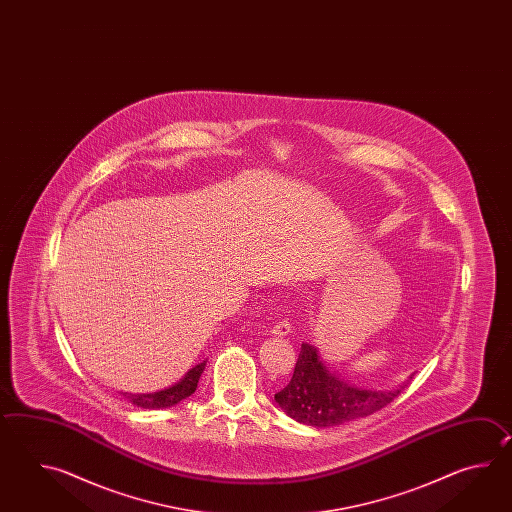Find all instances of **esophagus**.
<instances>
[{
    "label": "esophagus",
    "instance_id": "34e87169",
    "mask_svg": "<svg viewBox=\"0 0 512 512\" xmlns=\"http://www.w3.org/2000/svg\"><path fill=\"white\" fill-rule=\"evenodd\" d=\"M271 333L274 337H289L291 335V324L287 320H282V322H278L276 326L272 327Z\"/></svg>",
    "mask_w": 512,
    "mask_h": 512
}]
</instances>
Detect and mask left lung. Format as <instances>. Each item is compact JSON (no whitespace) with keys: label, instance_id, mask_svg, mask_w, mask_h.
<instances>
[{"label":"left lung","instance_id":"left-lung-1","mask_svg":"<svg viewBox=\"0 0 512 512\" xmlns=\"http://www.w3.org/2000/svg\"><path fill=\"white\" fill-rule=\"evenodd\" d=\"M414 373L408 377L412 381ZM408 381L393 390L362 388L329 370L313 344H302L291 382L274 395L285 414L302 425L326 428L379 412L403 392Z\"/></svg>","mask_w":512,"mask_h":512}]
</instances>
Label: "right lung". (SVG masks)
Segmentation results:
<instances>
[{
    "label": "right lung",
    "mask_w": 512,
    "mask_h": 512,
    "mask_svg": "<svg viewBox=\"0 0 512 512\" xmlns=\"http://www.w3.org/2000/svg\"><path fill=\"white\" fill-rule=\"evenodd\" d=\"M207 360H203L201 364L194 366L192 370L186 373L185 377L179 382H175L174 386L164 388L161 392L153 393H122L131 404L146 408V410H159V408H170L174 404L181 403L186 397H190L196 392L197 382L201 379V373L205 371Z\"/></svg>",
    "instance_id": "obj_1"
}]
</instances>
